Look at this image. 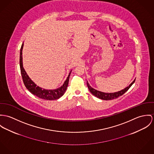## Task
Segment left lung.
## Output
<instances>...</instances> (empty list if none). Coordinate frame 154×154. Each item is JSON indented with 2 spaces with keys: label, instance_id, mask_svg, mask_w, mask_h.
<instances>
[{
  "label": "left lung",
  "instance_id": "8db88e82",
  "mask_svg": "<svg viewBox=\"0 0 154 154\" xmlns=\"http://www.w3.org/2000/svg\"><path fill=\"white\" fill-rule=\"evenodd\" d=\"M135 79L129 85V86L126 87V88H125L124 89H123L120 91H117V92H115V93H104L102 91L95 90L94 88H93V87H91L90 85L88 83V82H87V87H88L90 91L94 96H96L97 98H99L100 99L104 100H112V99H116V98L119 97L120 96L123 95L126 91H127L129 90V88L131 87V85L135 83Z\"/></svg>",
  "mask_w": 154,
  "mask_h": 154
}]
</instances>
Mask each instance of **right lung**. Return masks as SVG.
<instances>
[{"instance_id":"1","label":"right lung","mask_w":154,"mask_h":154,"mask_svg":"<svg viewBox=\"0 0 154 154\" xmlns=\"http://www.w3.org/2000/svg\"><path fill=\"white\" fill-rule=\"evenodd\" d=\"M23 47V43L22 44L20 50V58H19V64L20 72L22 77V80L23 83L26 87V88L35 96L38 97L39 98L48 100H57L60 98L66 92L67 88L69 85V78L71 72V70L69 73V75L64 82V84L60 87L54 89V90H47L42 88L39 86H37L34 82L30 79V77L27 74L25 69L23 67V61H22V50Z\"/></svg>"}]
</instances>
